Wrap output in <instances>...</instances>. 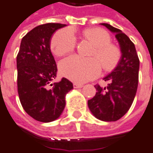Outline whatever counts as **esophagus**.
Masks as SVG:
<instances>
[{
  "label": "esophagus",
  "instance_id": "obj_1",
  "mask_svg": "<svg viewBox=\"0 0 153 153\" xmlns=\"http://www.w3.org/2000/svg\"><path fill=\"white\" fill-rule=\"evenodd\" d=\"M73 87H74V88H81V87H83V85L82 84H81V83L75 82L74 84H73Z\"/></svg>",
  "mask_w": 153,
  "mask_h": 153
}]
</instances>
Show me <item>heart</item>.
I'll return each instance as SVG.
<instances>
[{
  "label": "heart",
  "mask_w": 153,
  "mask_h": 153,
  "mask_svg": "<svg viewBox=\"0 0 153 153\" xmlns=\"http://www.w3.org/2000/svg\"><path fill=\"white\" fill-rule=\"evenodd\" d=\"M84 36L95 46L91 53V56L95 58H83L73 55L62 60L59 65L60 72L63 76L77 82H84L97 77L101 73V65L104 70H111L118 60V51L116 46L110 44L111 37L107 31L89 29L84 31ZM76 46V37L70 28L59 30L51 39V49L57 56L70 53Z\"/></svg>",
  "instance_id": "obj_1"
}]
</instances>
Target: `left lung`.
Segmentation results:
<instances>
[{"label":"left lung","instance_id":"1","mask_svg":"<svg viewBox=\"0 0 153 153\" xmlns=\"http://www.w3.org/2000/svg\"><path fill=\"white\" fill-rule=\"evenodd\" d=\"M102 25L114 32L117 39L122 58L112 72L105 76L107 87L97 84V91L93 98L88 100V107L91 113L104 122L117 121L127 112L133 102L138 86L139 62L134 43L125 33L109 24Z\"/></svg>","mask_w":153,"mask_h":153}]
</instances>
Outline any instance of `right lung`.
<instances>
[{
  "mask_svg": "<svg viewBox=\"0 0 153 153\" xmlns=\"http://www.w3.org/2000/svg\"><path fill=\"white\" fill-rule=\"evenodd\" d=\"M66 26L46 23L33 28L22 38L16 56L20 102L27 114L42 123L58 118L65 108L66 93L73 88L64 77L51 83L57 66L51 52V38L56 30Z\"/></svg>",
  "mask_w": 153,
  "mask_h": 153,
  "instance_id": "obj_1",
  "label": "right lung"
}]
</instances>
